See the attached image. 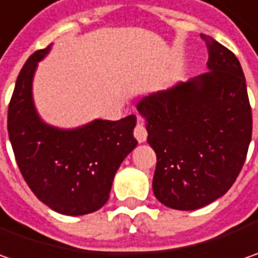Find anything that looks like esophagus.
Masks as SVG:
<instances>
[{"label": "esophagus", "mask_w": 258, "mask_h": 258, "mask_svg": "<svg viewBox=\"0 0 258 258\" xmlns=\"http://www.w3.org/2000/svg\"><path fill=\"white\" fill-rule=\"evenodd\" d=\"M134 137L137 139V142L139 143H144L146 142V139H147V131L144 128L143 124H137L136 125V128H134Z\"/></svg>", "instance_id": "34e87169"}]
</instances>
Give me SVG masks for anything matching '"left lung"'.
<instances>
[{"label": "left lung", "instance_id": "obj_1", "mask_svg": "<svg viewBox=\"0 0 258 258\" xmlns=\"http://www.w3.org/2000/svg\"><path fill=\"white\" fill-rule=\"evenodd\" d=\"M207 73L144 96L137 111L156 152L153 192L175 210L210 205L232 187L251 142L250 100L238 58L207 35Z\"/></svg>", "mask_w": 258, "mask_h": 258}]
</instances>
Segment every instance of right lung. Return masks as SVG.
<instances>
[{"label":"right lung","instance_id":"1","mask_svg":"<svg viewBox=\"0 0 258 258\" xmlns=\"http://www.w3.org/2000/svg\"><path fill=\"white\" fill-rule=\"evenodd\" d=\"M52 45L29 56L8 106V137L24 181L53 212L82 216L109 199L114 176L137 146V118L93 119L76 128L45 122L33 100V77Z\"/></svg>","mask_w":258,"mask_h":258}]
</instances>
